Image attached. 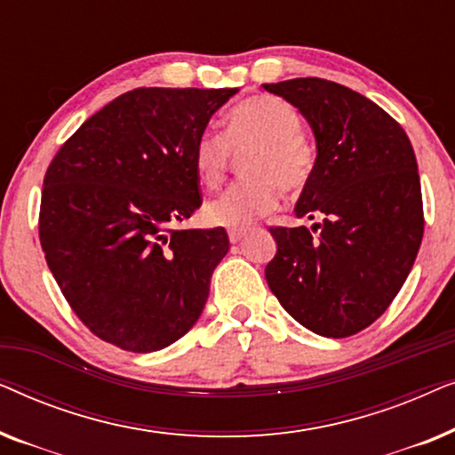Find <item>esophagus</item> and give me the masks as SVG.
Segmentation results:
<instances>
[{"label": "esophagus", "instance_id": "esophagus-1", "mask_svg": "<svg viewBox=\"0 0 455 455\" xmlns=\"http://www.w3.org/2000/svg\"><path fill=\"white\" fill-rule=\"evenodd\" d=\"M244 235H246V229H229V232H228V238H229V242H232V244L240 242L242 238H244Z\"/></svg>", "mask_w": 455, "mask_h": 455}]
</instances>
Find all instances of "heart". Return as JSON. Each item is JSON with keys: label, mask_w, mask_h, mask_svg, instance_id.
<instances>
[{"label": "heart", "mask_w": 455, "mask_h": 455, "mask_svg": "<svg viewBox=\"0 0 455 455\" xmlns=\"http://www.w3.org/2000/svg\"><path fill=\"white\" fill-rule=\"evenodd\" d=\"M254 151L244 159V173L204 207L213 226L242 229L275 209L277 186L300 190L315 165V151L302 136V117L283 99L260 95L229 111L226 136L204 130L192 148V167L198 182L217 188L232 164V151Z\"/></svg>", "instance_id": "b5f03b06"}]
</instances>
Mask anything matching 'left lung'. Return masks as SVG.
Listing matches in <instances>:
<instances>
[{
  "label": "left lung",
  "mask_w": 455,
  "mask_h": 455,
  "mask_svg": "<svg viewBox=\"0 0 455 455\" xmlns=\"http://www.w3.org/2000/svg\"><path fill=\"white\" fill-rule=\"evenodd\" d=\"M304 116L316 142L296 204L308 228H271L267 283L290 316L347 338L381 316L419 254L425 220L419 165L403 128L360 92L323 78L263 84Z\"/></svg>",
  "instance_id": "8db88e82"
}]
</instances>
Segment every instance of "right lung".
<instances>
[{
  "instance_id": "1",
  "label": "right lung",
  "mask_w": 455,
  "mask_h": 455,
  "mask_svg": "<svg viewBox=\"0 0 455 455\" xmlns=\"http://www.w3.org/2000/svg\"><path fill=\"white\" fill-rule=\"evenodd\" d=\"M238 89H134L91 116L43 180L39 238L61 294L97 338L157 352L201 316L229 251L201 207L192 148Z\"/></svg>"
}]
</instances>
